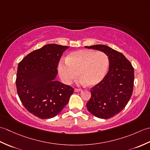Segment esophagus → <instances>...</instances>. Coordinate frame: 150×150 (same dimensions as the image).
Wrapping results in <instances>:
<instances>
[{"label": "esophagus", "mask_w": 150, "mask_h": 150, "mask_svg": "<svg viewBox=\"0 0 150 150\" xmlns=\"http://www.w3.org/2000/svg\"><path fill=\"white\" fill-rule=\"evenodd\" d=\"M75 92H79V91H81V89H80V88H75Z\"/></svg>", "instance_id": "obj_1"}]
</instances>
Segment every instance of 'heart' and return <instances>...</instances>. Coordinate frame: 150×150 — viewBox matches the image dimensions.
<instances>
[{
    "label": "heart",
    "instance_id": "obj_1",
    "mask_svg": "<svg viewBox=\"0 0 150 150\" xmlns=\"http://www.w3.org/2000/svg\"><path fill=\"white\" fill-rule=\"evenodd\" d=\"M66 61L59 65L62 81L69 84L79 75L81 83H86L88 86H95L103 80L110 64L106 53L90 50L73 52L66 57Z\"/></svg>",
    "mask_w": 150,
    "mask_h": 150
}]
</instances>
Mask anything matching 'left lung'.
Wrapping results in <instances>:
<instances>
[{
    "label": "left lung",
    "instance_id": "1",
    "mask_svg": "<svg viewBox=\"0 0 150 150\" xmlns=\"http://www.w3.org/2000/svg\"><path fill=\"white\" fill-rule=\"evenodd\" d=\"M85 47L101 51L109 58V71L99 84L91 88L86 107L94 116L110 119L120 113L132 97L134 69L122 53L110 47L101 44Z\"/></svg>",
    "mask_w": 150,
    "mask_h": 150
}]
</instances>
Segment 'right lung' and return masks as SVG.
Here are the masks:
<instances>
[{
  "label": "right lung",
  "mask_w": 150,
  "mask_h": 150,
  "mask_svg": "<svg viewBox=\"0 0 150 150\" xmlns=\"http://www.w3.org/2000/svg\"><path fill=\"white\" fill-rule=\"evenodd\" d=\"M69 46L46 44L19 62L16 86L25 108L42 119L53 118L68 104L74 89L55 81L57 66Z\"/></svg>",
  "instance_id": "1"
}]
</instances>
